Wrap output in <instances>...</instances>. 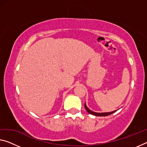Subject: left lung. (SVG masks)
<instances>
[{
  "mask_svg": "<svg viewBox=\"0 0 147 147\" xmlns=\"http://www.w3.org/2000/svg\"><path fill=\"white\" fill-rule=\"evenodd\" d=\"M85 109H86L87 111L88 112V113H89L90 114L94 115V116H107L112 114H113V113H114L115 112L117 111V110H114V111L109 112H93V111H92V110H90L89 108L87 107L86 104L85 103Z\"/></svg>",
  "mask_w": 147,
  "mask_h": 147,
  "instance_id": "1",
  "label": "left lung"
}]
</instances>
